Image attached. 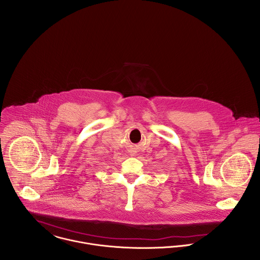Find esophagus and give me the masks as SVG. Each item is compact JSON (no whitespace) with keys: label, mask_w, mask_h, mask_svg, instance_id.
Listing matches in <instances>:
<instances>
[{"label":"esophagus","mask_w":260,"mask_h":260,"mask_svg":"<svg viewBox=\"0 0 260 260\" xmlns=\"http://www.w3.org/2000/svg\"><path fill=\"white\" fill-rule=\"evenodd\" d=\"M132 155H133V154H132Z\"/></svg>","instance_id":"obj_1"}]
</instances>
